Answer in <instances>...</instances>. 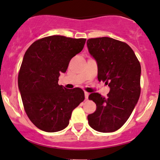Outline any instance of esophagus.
Segmentation results:
<instances>
[{
	"label": "esophagus",
	"mask_w": 160,
	"mask_h": 160,
	"mask_svg": "<svg viewBox=\"0 0 160 160\" xmlns=\"http://www.w3.org/2000/svg\"><path fill=\"white\" fill-rule=\"evenodd\" d=\"M88 96H89V93L88 92H85V99H88Z\"/></svg>",
	"instance_id": "1"
}]
</instances>
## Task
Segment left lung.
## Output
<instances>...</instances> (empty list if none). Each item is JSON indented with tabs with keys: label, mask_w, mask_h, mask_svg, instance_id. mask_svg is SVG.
<instances>
[{
	"label": "left lung",
	"mask_w": 160,
	"mask_h": 160,
	"mask_svg": "<svg viewBox=\"0 0 160 160\" xmlns=\"http://www.w3.org/2000/svg\"><path fill=\"white\" fill-rule=\"evenodd\" d=\"M90 54L98 64V78L110 88L107 97L91 93L97 105L88 116L90 126L100 132H113L126 122L141 94V64L126 43L102 37L87 41Z\"/></svg>",
	"instance_id": "left-lung-1"
}]
</instances>
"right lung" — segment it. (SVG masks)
<instances>
[{
    "label": "right lung",
    "instance_id": "add662e5",
    "mask_svg": "<svg viewBox=\"0 0 160 160\" xmlns=\"http://www.w3.org/2000/svg\"><path fill=\"white\" fill-rule=\"evenodd\" d=\"M85 41L52 35L35 41L25 53L18 86L27 116L44 132L66 128L72 110L85 100L82 89H67L59 85L58 80L71 59L82 51Z\"/></svg>",
    "mask_w": 160,
    "mask_h": 160
}]
</instances>
